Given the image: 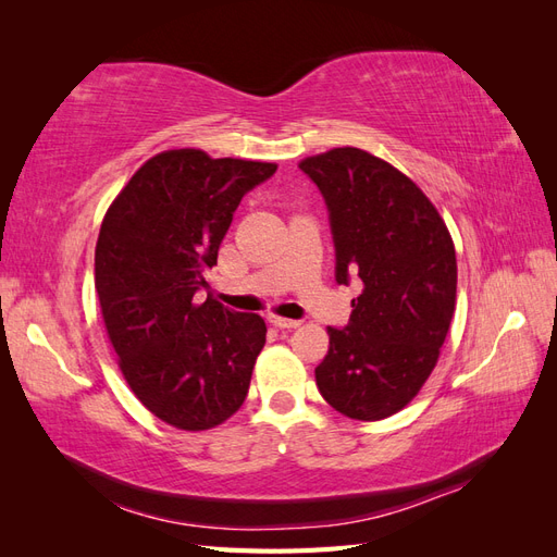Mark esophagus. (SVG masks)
Returning <instances> with one entry per match:
<instances>
[{"label": "esophagus", "instance_id": "obj_1", "mask_svg": "<svg viewBox=\"0 0 557 557\" xmlns=\"http://www.w3.org/2000/svg\"><path fill=\"white\" fill-rule=\"evenodd\" d=\"M269 323H272L274 327H281V330H295V327H299V325H301L299 320L283 318V315H269Z\"/></svg>", "mask_w": 557, "mask_h": 557}]
</instances>
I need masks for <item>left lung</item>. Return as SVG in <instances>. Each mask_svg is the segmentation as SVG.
Here are the masks:
<instances>
[{"mask_svg":"<svg viewBox=\"0 0 557 557\" xmlns=\"http://www.w3.org/2000/svg\"><path fill=\"white\" fill-rule=\"evenodd\" d=\"M323 193L336 248V283L362 281L315 385L334 411L383 420L420 393L455 313L458 262L444 218L397 166L362 148H332L299 162Z\"/></svg>","mask_w":557,"mask_h":557,"instance_id":"left-lung-1","label":"left lung"}]
</instances>
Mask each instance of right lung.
Returning <instances> with one entry per match:
<instances>
[{"label": "right lung", "instance_id": "obj_1", "mask_svg": "<svg viewBox=\"0 0 557 557\" xmlns=\"http://www.w3.org/2000/svg\"><path fill=\"white\" fill-rule=\"evenodd\" d=\"M274 162L172 148L115 195L95 246V290L117 367L162 423L201 432L242 409L267 339L258 313L195 293L218 260L242 197Z\"/></svg>", "mask_w": 557, "mask_h": 557}]
</instances>
